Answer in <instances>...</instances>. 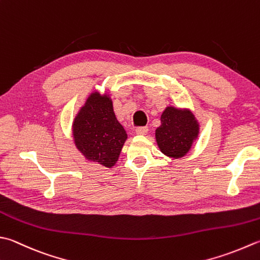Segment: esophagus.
Returning <instances> with one entry per match:
<instances>
[{
	"mask_svg": "<svg viewBox=\"0 0 260 260\" xmlns=\"http://www.w3.org/2000/svg\"><path fill=\"white\" fill-rule=\"evenodd\" d=\"M147 132H149V128H147V127H139V128H136L137 135H146Z\"/></svg>",
	"mask_w": 260,
	"mask_h": 260,
	"instance_id": "esophagus-1",
	"label": "esophagus"
}]
</instances>
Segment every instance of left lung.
Instances as JSON below:
<instances>
[{"label": "left lung", "mask_w": 260, "mask_h": 260, "mask_svg": "<svg viewBox=\"0 0 260 260\" xmlns=\"http://www.w3.org/2000/svg\"><path fill=\"white\" fill-rule=\"evenodd\" d=\"M200 134V123L190 109L168 106L161 115V125L155 129L160 151L171 159H180L191 149Z\"/></svg>", "instance_id": "1"}]
</instances>
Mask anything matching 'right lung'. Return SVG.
Returning a JSON list of instances; mask_svg holds the SVG:
<instances>
[{"label": "right lung", "instance_id": "obj_1", "mask_svg": "<svg viewBox=\"0 0 260 260\" xmlns=\"http://www.w3.org/2000/svg\"><path fill=\"white\" fill-rule=\"evenodd\" d=\"M72 134L76 149L89 162L113 168L127 140L124 127L116 118L108 93L92 91L74 117Z\"/></svg>", "mask_w": 260, "mask_h": 260}]
</instances>
